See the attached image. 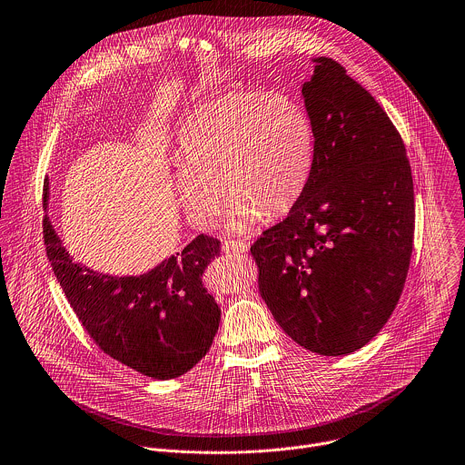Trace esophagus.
Returning a JSON list of instances; mask_svg holds the SVG:
<instances>
[{
  "mask_svg": "<svg viewBox=\"0 0 465 465\" xmlns=\"http://www.w3.org/2000/svg\"><path fill=\"white\" fill-rule=\"evenodd\" d=\"M250 242L246 241H224L223 252L224 253H244L248 250Z\"/></svg>",
  "mask_w": 465,
  "mask_h": 465,
  "instance_id": "obj_1",
  "label": "esophagus"
}]
</instances>
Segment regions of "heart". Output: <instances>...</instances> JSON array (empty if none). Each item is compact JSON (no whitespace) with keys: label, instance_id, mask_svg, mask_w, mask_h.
Returning <instances> with one entry per match:
<instances>
[{"label":"heart","instance_id":"1","mask_svg":"<svg viewBox=\"0 0 465 465\" xmlns=\"http://www.w3.org/2000/svg\"><path fill=\"white\" fill-rule=\"evenodd\" d=\"M308 112L279 92H228L193 110L179 135V203L192 224L210 228L233 201L230 228L282 215L302 195L313 168Z\"/></svg>","mask_w":465,"mask_h":465}]
</instances>
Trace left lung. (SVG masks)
Wrapping results in <instances>:
<instances>
[{
	"label": "left lung",
	"instance_id": "8db88e82",
	"mask_svg": "<svg viewBox=\"0 0 465 465\" xmlns=\"http://www.w3.org/2000/svg\"><path fill=\"white\" fill-rule=\"evenodd\" d=\"M302 84L315 132L310 181L250 253L259 293L299 346L326 357L366 346L402 295L415 233L404 141L375 97L331 57Z\"/></svg>",
	"mask_w": 465,
	"mask_h": 465
}]
</instances>
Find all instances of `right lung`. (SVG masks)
<instances>
[{"label":"right lung","instance_id":"right-lung-1","mask_svg":"<svg viewBox=\"0 0 465 465\" xmlns=\"http://www.w3.org/2000/svg\"><path fill=\"white\" fill-rule=\"evenodd\" d=\"M48 183L43 203L46 204ZM43 242L64 297L103 353L155 381L177 379L210 350L221 310L203 272L221 241L197 235L181 253L139 277H110L79 266L43 215Z\"/></svg>","mask_w":465,"mask_h":465}]
</instances>
